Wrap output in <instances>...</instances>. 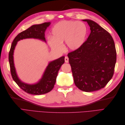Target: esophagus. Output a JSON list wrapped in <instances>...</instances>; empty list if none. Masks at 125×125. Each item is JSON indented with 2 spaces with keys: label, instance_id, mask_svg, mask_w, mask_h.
<instances>
[{
  "label": "esophagus",
  "instance_id": "1",
  "mask_svg": "<svg viewBox=\"0 0 125 125\" xmlns=\"http://www.w3.org/2000/svg\"><path fill=\"white\" fill-rule=\"evenodd\" d=\"M65 62H66V63H68L69 62V58H68V57H67V56L65 57Z\"/></svg>",
  "mask_w": 125,
  "mask_h": 125
}]
</instances>
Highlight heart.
<instances>
[{
  "mask_svg": "<svg viewBox=\"0 0 125 125\" xmlns=\"http://www.w3.org/2000/svg\"><path fill=\"white\" fill-rule=\"evenodd\" d=\"M87 32V26L83 22L60 21L52 28L49 44L54 50L61 52L63 50L62 44L65 41L68 48L77 50L84 43Z\"/></svg>",
  "mask_w": 125,
  "mask_h": 125,
  "instance_id": "b5f03b06",
  "label": "heart"
}]
</instances>
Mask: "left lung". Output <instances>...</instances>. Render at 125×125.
I'll return each instance as SVG.
<instances>
[{"instance_id":"8db88e82","label":"left lung","mask_w":125,"mask_h":125,"mask_svg":"<svg viewBox=\"0 0 125 125\" xmlns=\"http://www.w3.org/2000/svg\"><path fill=\"white\" fill-rule=\"evenodd\" d=\"M87 22L91 33L77 50L68 54L74 82L85 92L103 88L112 78L116 62V51L113 37L94 21Z\"/></svg>"}]
</instances>
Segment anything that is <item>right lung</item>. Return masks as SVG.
I'll list each match as a JSON object with an SVG mask.
<instances>
[{"label":"right lung","instance_id":"obj_1","mask_svg":"<svg viewBox=\"0 0 125 125\" xmlns=\"http://www.w3.org/2000/svg\"><path fill=\"white\" fill-rule=\"evenodd\" d=\"M50 24V22H45L40 24L33 25L27 30L20 33L13 40L9 51V62L12 79L24 91L33 95H41L47 93L53 89L58 71L62 65L65 62V57L62 56L50 62L39 82L34 84H28L22 82L17 76L13 62V55L14 48L17 44V42L25 39H38L46 41L45 31Z\"/></svg>","mask_w":125,"mask_h":125}]
</instances>
